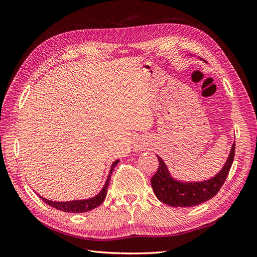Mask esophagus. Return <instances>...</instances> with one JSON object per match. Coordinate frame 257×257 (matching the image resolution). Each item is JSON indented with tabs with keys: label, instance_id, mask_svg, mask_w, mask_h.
Listing matches in <instances>:
<instances>
[{
	"label": "esophagus",
	"instance_id": "obj_1",
	"mask_svg": "<svg viewBox=\"0 0 257 257\" xmlns=\"http://www.w3.org/2000/svg\"><path fill=\"white\" fill-rule=\"evenodd\" d=\"M145 148H146V144L144 142H138L136 144V146H135V150L137 152H141V151H143L145 149Z\"/></svg>",
	"mask_w": 257,
	"mask_h": 257
}]
</instances>
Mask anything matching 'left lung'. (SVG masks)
<instances>
[{
    "label": "left lung",
    "mask_w": 257,
    "mask_h": 257,
    "mask_svg": "<svg viewBox=\"0 0 257 257\" xmlns=\"http://www.w3.org/2000/svg\"><path fill=\"white\" fill-rule=\"evenodd\" d=\"M191 56V54H190ZM235 155V142L228 158L220 172L213 177L201 181H183L170 174L165 162L158 155L159 169L151 178L152 190L157 198L172 207H194L212 198L226 180Z\"/></svg>",
    "instance_id": "left-lung-1"
}]
</instances>
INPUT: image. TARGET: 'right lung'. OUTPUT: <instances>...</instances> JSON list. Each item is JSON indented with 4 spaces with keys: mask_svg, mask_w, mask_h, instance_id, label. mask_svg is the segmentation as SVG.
<instances>
[{
    "mask_svg": "<svg viewBox=\"0 0 257 257\" xmlns=\"http://www.w3.org/2000/svg\"><path fill=\"white\" fill-rule=\"evenodd\" d=\"M119 161L120 160H116L112 163V165L110 166V169H109V174H108V177L106 179L105 184L103 185L102 190H100L95 196H93L91 198L75 199V200H69V201H54V200H49L41 195H38V196H40L46 204H48L49 206L56 208L58 210H61V211L69 212V213H82V212L90 211V210H93L94 208L98 207L104 201V199L106 197V194H107L108 185H109L111 174L113 172L115 165L119 163Z\"/></svg>",
    "mask_w": 257,
    "mask_h": 257,
    "instance_id": "add662e5",
    "label": "right lung"
}]
</instances>
